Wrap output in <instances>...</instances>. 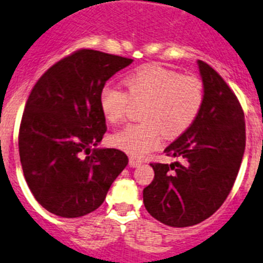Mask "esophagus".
I'll return each mask as SVG.
<instances>
[{"label":"esophagus","instance_id":"1","mask_svg":"<svg viewBox=\"0 0 263 263\" xmlns=\"http://www.w3.org/2000/svg\"><path fill=\"white\" fill-rule=\"evenodd\" d=\"M141 164H142L141 159H137V158H134V156H130V159H129L130 167L136 168V167H138V165H141Z\"/></svg>","mask_w":263,"mask_h":263}]
</instances>
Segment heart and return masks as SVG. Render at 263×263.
Masks as SVG:
<instances>
[{"label":"heart","mask_w":263,"mask_h":263,"mask_svg":"<svg viewBox=\"0 0 263 263\" xmlns=\"http://www.w3.org/2000/svg\"><path fill=\"white\" fill-rule=\"evenodd\" d=\"M127 92L105 84L99 105L108 122L126 117L130 103H144L138 124H130L110 137L113 146L133 156H143L160 144L161 137L177 138L198 119L204 103L201 79L182 76L156 64L143 65L125 78Z\"/></svg>","instance_id":"heart-1"}]
</instances>
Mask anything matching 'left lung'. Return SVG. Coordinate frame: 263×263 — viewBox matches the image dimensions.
Listing matches in <instances>:
<instances>
[{"label":"left lung","instance_id":"8db88e82","mask_svg":"<svg viewBox=\"0 0 263 263\" xmlns=\"http://www.w3.org/2000/svg\"><path fill=\"white\" fill-rule=\"evenodd\" d=\"M204 103L196 122L165 148L180 158L151 163L154 180L143 189L146 210L170 227H190L210 218L232 189L245 151L244 110L210 65L198 61Z\"/></svg>","mask_w":263,"mask_h":263}]
</instances>
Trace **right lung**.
I'll return each instance as SVG.
<instances>
[{
    "label": "right lung",
    "mask_w": 263,
    "mask_h": 263,
    "mask_svg": "<svg viewBox=\"0 0 263 263\" xmlns=\"http://www.w3.org/2000/svg\"><path fill=\"white\" fill-rule=\"evenodd\" d=\"M133 62L79 49L50 66L31 90L19 127L26 182L45 210L79 218L96 210L127 165L117 148H93L107 132L99 105L105 82Z\"/></svg>",
    "instance_id": "add662e5"
}]
</instances>
